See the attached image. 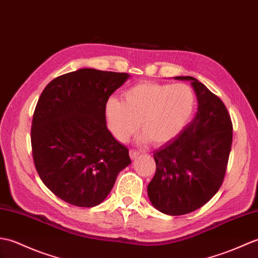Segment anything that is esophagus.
Here are the masks:
<instances>
[{
  "label": "esophagus",
  "mask_w": 258,
  "mask_h": 258,
  "mask_svg": "<svg viewBox=\"0 0 258 258\" xmlns=\"http://www.w3.org/2000/svg\"><path fill=\"white\" fill-rule=\"evenodd\" d=\"M129 154H130V158H131V159L136 160L137 158L139 157L140 153H139L138 151H136V150H130V151H129Z\"/></svg>",
  "instance_id": "34e87169"
}]
</instances>
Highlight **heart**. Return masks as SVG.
Wrapping results in <instances>:
<instances>
[{"label": "heart", "instance_id": "obj_1", "mask_svg": "<svg viewBox=\"0 0 258 258\" xmlns=\"http://www.w3.org/2000/svg\"><path fill=\"white\" fill-rule=\"evenodd\" d=\"M197 105L194 90L185 84H137L123 93V100L109 97L105 104L107 125L120 142H127L139 129L141 140L162 146L181 134Z\"/></svg>", "mask_w": 258, "mask_h": 258}]
</instances>
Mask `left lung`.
Wrapping results in <instances>:
<instances>
[{
  "instance_id": "8db88e82",
  "label": "left lung",
  "mask_w": 258,
  "mask_h": 258,
  "mask_svg": "<svg viewBox=\"0 0 258 258\" xmlns=\"http://www.w3.org/2000/svg\"><path fill=\"white\" fill-rule=\"evenodd\" d=\"M174 79L191 82L198 112L179 136L154 151L157 170L148 184L153 207L173 216L200 209L219 191L233 140L231 117L219 97L194 77Z\"/></svg>"
}]
</instances>
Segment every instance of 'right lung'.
Masks as SVG:
<instances>
[{"instance_id": "obj_1", "label": "right lung", "mask_w": 258, "mask_h": 258, "mask_svg": "<svg viewBox=\"0 0 258 258\" xmlns=\"http://www.w3.org/2000/svg\"><path fill=\"white\" fill-rule=\"evenodd\" d=\"M130 77L82 68L53 79L34 111L33 159L43 183L72 205L93 208L110 193L129 150L106 125V100Z\"/></svg>"}]
</instances>
